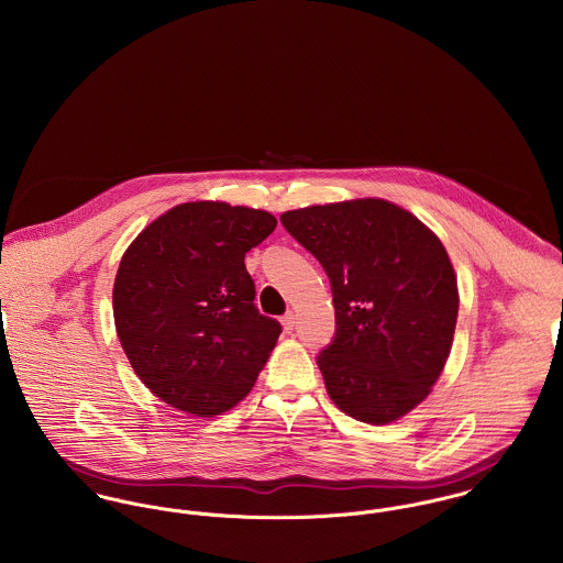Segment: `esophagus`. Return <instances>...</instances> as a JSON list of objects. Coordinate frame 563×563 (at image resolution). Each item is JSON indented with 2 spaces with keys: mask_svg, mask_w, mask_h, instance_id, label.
<instances>
[{
  "mask_svg": "<svg viewBox=\"0 0 563 563\" xmlns=\"http://www.w3.org/2000/svg\"><path fill=\"white\" fill-rule=\"evenodd\" d=\"M295 321H297L295 312H288V314H284V317H282V324H284V329H286V331H290V329L295 327Z\"/></svg>",
  "mask_w": 563,
  "mask_h": 563,
  "instance_id": "esophagus-1",
  "label": "esophagus"
}]
</instances>
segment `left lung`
<instances>
[{
	"label": "left lung",
	"mask_w": 563,
	"mask_h": 563,
	"mask_svg": "<svg viewBox=\"0 0 563 563\" xmlns=\"http://www.w3.org/2000/svg\"><path fill=\"white\" fill-rule=\"evenodd\" d=\"M324 268L335 338L319 355L329 399L388 424L431 395L457 324V275L442 241L401 206L366 197L282 214Z\"/></svg>",
	"instance_id": "1"
}]
</instances>
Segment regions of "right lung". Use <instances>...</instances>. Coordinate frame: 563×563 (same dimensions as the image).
<instances>
[{"instance_id":"right-lung-1","label":"right lung","mask_w":563,"mask_h":563,"mask_svg":"<svg viewBox=\"0 0 563 563\" xmlns=\"http://www.w3.org/2000/svg\"><path fill=\"white\" fill-rule=\"evenodd\" d=\"M277 228L266 210L188 201L125 249L112 288L119 342L161 401L199 418L251 393L282 324L253 306L244 253Z\"/></svg>"}]
</instances>
